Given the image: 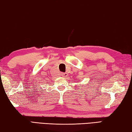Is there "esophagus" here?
I'll use <instances>...</instances> for the list:
<instances>
[{
  "label": "esophagus",
  "mask_w": 132,
  "mask_h": 132,
  "mask_svg": "<svg viewBox=\"0 0 132 132\" xmlns=\"http://www.w3.org/2000/svg\"><path fill=\"white\" fill-rule=\"evenodd\" d=\"M68 73H62L61 74V76L63 77H67L68 76Z\"/></svg>",
  "instance_id": "34e87169"
}]
</instances>
